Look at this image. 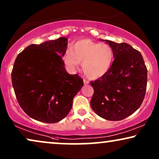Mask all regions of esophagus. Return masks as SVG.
<instances>
[{"label":"esophagus","mask_w":159,"mask_h":159,"mask_svg":"<svg viewBox=\"0 0 159 159\" xmlns=\"http://www.w3.org/2000/svg\"><path fill=\"white\" fill-rule=\"evenodd\" d=\"M89 81H87V80H86V79H84V84H85V85H86V84H89Z\"/></svg>","instance_id":"34e87169"}]
</instances>
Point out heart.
Segmentation results:
<instances>
[{
    "label": "heart",
    "mask_w": 159,
    "mask_h": 159,
    "mask_svg": "<svg viewBox=\"0 0 159 159\" xmlns=\"http://www.w3.org/2000/svg\"><path fill=\"white\" fill-rule=\"evenodd\" d=\"M114 52L111 46L99 43L90 39L78 41L68 48L63 56V62L70 70H75L82 63L85 75L91 79L105 75L111 69Z\"/></svg>",
    "instance_id": "1"
}]
</instances>
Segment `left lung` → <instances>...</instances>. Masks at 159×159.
Masks as SVG:
<instances>
[{
	"label": "left lung",
	"mask_w": 159,
	"mask_h": 159,
	"mask_svg": "<svg viewBox=\"0 0 159 159\" xmlns=\"http://www.w3.org/2000/svg\"><path fill=\"white\" fill-rule=\"evenodd\" d=\"M111 46L114 60L109 71L90 84L91 107L101 118L120 120L140 107L147 87L148 70L141 53L129 44L100 39Z\"/></svg>",
	"instance_id": "1"
}]
</instances>
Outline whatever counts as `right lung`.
I'll return each instance as SVG.
<instances>
[{
  "label": "right lung",
  "mask_w": 159,
  "mask_h": 159,
  "mask_svg": "<svg viewBox=\"0 0 159 159\" xmlns=\"http://www.w3.org/2000/svg\"><path fill=\"white\" fill-rule=\"evenodd\" d=\"M67 41L62 37L31 44L14 62L11 81L16 99L25 113L39 121L53 124L66 117L84 86L83 79L64 67Z\"/></svg>",
  "instance_id": "add662e5"
}]
</instances>
